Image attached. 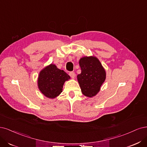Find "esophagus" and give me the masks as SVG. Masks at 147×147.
Returning <instances> with one entry per match:
<instances>
[{"instance_id":"esophagus-1","label":"esophagus","mask_w":147,"mask_h":147,"mask_svg":"<svg viewBox=\"0 0 147 147\" xmlns=\"http://www.w3.org/2000/svg\"><path fill=\"white\" fill-rule=\"evenodd\" d=\"M69 75L70 76V77L71 78H74V77H75V73H74V72H73V71L69 72Z\"/></svg>"}]
</instances>
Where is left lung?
Segmentation results:
<instances>
[{"instance_id":"obj_1","label":"left lung","mask_w":147,"mask_h":147,"mask_svg":"<svg viewBox=\"0 0 147 147\" xmlns=\"http://www.w3.org/2000/svg\"><path fill=\"white\" fill-rule=\"evenodd\" d=\"M81 73L78 80L85 96L93 97L99 92L106 79V71L99 60L94 57H84L80 59Z\"/></svg>"}]
</instances>
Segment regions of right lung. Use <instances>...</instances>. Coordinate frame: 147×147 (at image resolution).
Here are the masks:
<instances>
[{"label": "right lung", "instance_id": "right-lung-1", "mask_svg": "<svg viewBox=\"0 0 147 147\" xmlns=\"http://www.w3.org/2000/svg\"><path fill=\"white\" fill-rule=\"evenodd\" d=\"M70 79L63 70L59 69L53 64L44 68L40 73L38 86L40 90L49 98H54L62 92L64 82Z\"/></svg>", "mask_w": 147, "mask_h": 147}]
</instances>
